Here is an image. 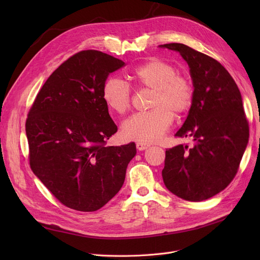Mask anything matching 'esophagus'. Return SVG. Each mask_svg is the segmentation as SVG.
Returning a JSON list of instances; mask_svg holds the SVG:
<instances>
[{"instance_id":"obj_1","label":"esophagus","mask_w":260,"mask_h":260,"mask_svg":"<svg viewBox=\"0 0 260 260\" xmlns=\"http://www.w3.org/2000/svg\"><path fill=\"white\" fill-rule=\"evenodd\" d=\"M136 147H137L138 151H144V149H147L149 147V145L147 143L137 142V143H136Z\"/></svg>"}]
</instances>
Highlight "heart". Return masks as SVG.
<instances>
[{
    "label": "heart",
    "mask_w": 260,
    "mask_h": 260,
    "mask_svg": "<svg viewBox=\"0 0 260 260\" xmlns=\"http://www.w3.org/2000/svg\"><path fill=\"white\" fill-rule=\"evenodd\" d=\"M139 88L153 90L148 112L138 113L123 122L122 134L128 140L149 143L160 140L176 117L186 114L194 102V85L190 79L177 74V68L165 60L154 58L132 72ZM102 97L117 114H125L132 105L133 93L125 81L109 78L105 81Z\"/></svg>",
    "instance_id": "1"
}]
</instances>
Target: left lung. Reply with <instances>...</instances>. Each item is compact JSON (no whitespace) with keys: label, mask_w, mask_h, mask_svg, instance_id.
<instances>
[{"label":"left lung","mask_w":260,"mask_h":260,"mask_svg":"<svg viewBox=\"0 0 260 260\" xmlns=\"http://www.w3.org/2000/svg\"><path fill=\"white\" fill-rule=\"evenodd\" d=\"M161 47L180 52L195 90L188 116L176 133L179 138H192L193 144L167 149L163 182L176 196L202 201L234 179L249 141V121L239 88L219 62L181 43Z\"/></svg>","instance_id":"1"}]
</instances>
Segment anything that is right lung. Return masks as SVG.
I'll list each match as a JSON object with an SVG mask.
<instances>
[{
  "mask_svg": "<svg viewBox=\"0 0 260 260\" xmlns=\"http://www.w3.org/2000/svg\"><path fill=\"white\" fill-rule=\"evenodd\" d=\"M124 62L99 50H82L63 62L41 87L25 127L30 169L63 206L101 209L122 187L134 142L107 146L118 131L102 89Z\"/></svg>",
  "mask_w": 260,
  "mask_h": 260,
  "instance_id": "1",
  "label": "right lung"
}]
</instances>
